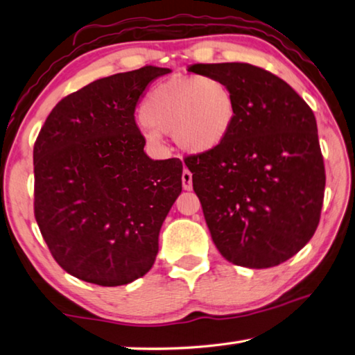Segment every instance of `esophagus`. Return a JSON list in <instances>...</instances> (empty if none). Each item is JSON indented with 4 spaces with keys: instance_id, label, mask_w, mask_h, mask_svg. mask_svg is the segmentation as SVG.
<instances>
[{
    "instance_id": "esophagus-1",
    "label": "esophagus",
    "mask_w": 355,
    "mask_h": 355,
    "mask_svg": "<svg viewBox=\"0 0 355 355\" xmlns=\"http://www.w3.org/2000/svg\"><path fill=\"white\" fill-rule=\"evenodd\" d=\"M182 184L184 191L192 189V173L188 169H184L182 173Z\"/></svg>"
}]
</instances>
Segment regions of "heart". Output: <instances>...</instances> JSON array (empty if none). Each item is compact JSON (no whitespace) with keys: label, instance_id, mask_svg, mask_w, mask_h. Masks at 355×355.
Listing matches in <instances>:
<instances>
[{"label":"heart","instance_id":"b5f03b06","mask_svg":"<svg viewBox=\"0 0 355 355\" xmlns=\"http://www.w3.org/2000/svg\"><path fill=\"white\" fill-rule=\"evenodd\" d=\"M146 136L152 144L172 135L189 153L218 148L236 119V101L224 81L202 75L172 76L148 92L141 107Z\"/></svg>","mask_w":355,"mask_h":355}]
</instances>
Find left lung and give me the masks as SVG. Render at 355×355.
I'll list each match as a JSON object with an SVG mask.
<instances>
[{
  "label": "left lung",
  "instance_id": "left-lung-1",
  "mask_svg": "<svg viewBox=\"0 0 355 355\" xmlns=\"http://www.w3.org/2000/svg\"><path fill=\"white\" fill-rule=\"evenodd\" d=\"M224 81L236 119L218 148L184 158L213 243L233 264L272 268L320 224L326 171L315 114L290 84L245 62L194 64Z\"/></svg>",
  "mask_w": 355,
  "mask_h": 355
}]
</instances>
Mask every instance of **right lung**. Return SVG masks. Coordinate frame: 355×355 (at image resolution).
Wrapping results in <instances>:
<instances>
[{
	"instance_id": "add662e5",
	"label": "right lung",
	"mask_w": 355,
	"mask_h": 355,
	"mask_svg": "<svg viewBox=\"0 0 355 355\" xmlns=\"http://www.w3.org/2000/svg\"><path fill=\"white\" fill-rule=\"evenodd\" d=\"M146 67L94 81L53 107L34 144V216L53 258L89 284L142 277L158 254L161 225L182 192L183 164L153 161L135 111Z\"/></svg>"
}]
</instances>
